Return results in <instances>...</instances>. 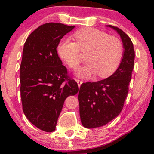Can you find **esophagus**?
Listing matches in <instances>:
<instances>
[{"label":"esophagus","mask_w":154,"mask_h":154,"mask_svg":"<svg viewBox=\"0 0 154 154\" xmlns=\"http://www.w3.org/2000/svg\"><path fill=\"white\" fill-rule=\"evenodd\" d=\"M75 81H76V82H77V83H78V86H79V88L81 87V84L83 83V81H81V80H79V79H76V80H75Z\"/></svg>","instance_id":"34e87169"}]
</instances>
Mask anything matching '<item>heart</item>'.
I'll list each match as a JSON object with an SVG mask.
<instances>
[{"label":"heart","mask_w":154,"mask_h":154,"mask_svg":"<svg viewBox=\"0 0 154 154\" xmlns=\"http://www.w3.org/2000/svg\"><path fill=\"white\" fill-rule=\"evenodd\" d=\"M76 43L69 39L60 41L57 52L69 68L75 69L83 62L82 52H88V64L77 71V75L89 78L97 73L100 78H107L119 68L123 54L121 41L115 36L94 28H83L73 35Z\"/></svg>","instance_id":"obj_1"}]
</instances>
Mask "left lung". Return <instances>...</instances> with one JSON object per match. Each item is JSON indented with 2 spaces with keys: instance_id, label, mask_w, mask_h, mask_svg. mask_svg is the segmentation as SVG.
<instances>
[{
  "instance_id": "obj_1",
  "label": "left lung",
  "mask_w": 154,
  "mask_h": 154,
  "mask_svg": "<svg viewBox=\"0 0 154 154\" xmlns=\"http://www.w3.org/2000/svg\"><path fill=\"white\" fill-rule=\"evenodd\" d=\"M121 36L124 52L116 71L106 79L81 84L79 92V111L85 128H94L106 125L121 112L128 93V86L134 68V50L129 36L112 25Z\"/></svg>"
}]
</instances>
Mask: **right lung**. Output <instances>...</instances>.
Segmentation results:
<instances>
[{"mask_svg": "<svg viewBox=\"0 0 154 154\" xmlns=\"http://www.w3.org/2000/svg\"><path fill=\"white\" fill-rule=\"evenodd\" d=\"M74 27L46 23L29 35L24 45L20 75L23 111L45 132L55 130L65 100L79 92L57 52L60 40Z\"/></svg>", "mask_w": 154, "mask_h": 154, "instance_id": "right-lung-1", "label": "right lung"}]
</instances>
